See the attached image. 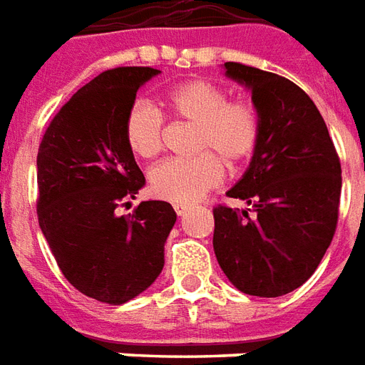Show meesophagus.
Wrapping results in <instances>:
<instances>
[{
  "label": "esophagus",
  "instance_id": "esophagus-1",
  "mask_svg": "<svg viewBox=\"0 0 365 365\" xmlns=\"http://www.w3.org/2000/svg\"><path fill=\"white\" fill-rule=\"evenodd\" d=\"M175 212H177L178 216H185L188 212L187 204H175Z\"/></svg>",
  "mask_w": 365,
  "mask_h": 365
}]
</instances>
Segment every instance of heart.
<instances>
[{"instance_id": "obj_1", "label": "heart", "mask_w": 365, "mask_h": 365, "mask_svg": "<svg viewBox=\"0 0 365 365\" xmlns=\"http://www.w3.org/2000/svg\"><path fill=\"white\" fill-rule=\"evenodd\" d=\"M161 106L177 123L195 125L190 159H169L149 173L155 196L177 204H190L218 187L224 163L242 169L259 145L261 118L247 100H230L228 90L210 80H187L167 90ZM123 137L139 159H153L165 145V121L153 106L137 102L125 115Z\"/></svg>"}]
</instances>
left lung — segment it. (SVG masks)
Masks as SVG:
<instances>
[{
	"label": "left lung",
	"mask_w": 365,
	"mask_h": 365,
	"mask_svg": "<svg viewBox=\"0 0 365 365\" xmlns=\"http://www.w3.org/2000/svg\"><path fill=\"white\" fill-rule=\"evenodd\" d=\"M226 74L252 90L261 137L228 190L252 208H214V253L242 293L281 297L311 277L334 237L340 157L319 108L294 82L242 63H226Z\"/></svg>",
	"instance_id": "1"
}]
</instances>
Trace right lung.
<instances>
[{"mask_svg": "<svg viewBox=\"0 0 365 365\" xmlns=\"http://www.w3.org/2000/svg\"><path fill=\"white\" fill-rule=\"evenodd\" d=\"M151 66L98 74L56 112L37 153V216L66 281L80 293L121 304L159 277L177 214L147 200L133 214L115 208L135 198L145 177L129 151L123 123Z\"/></svg>", "mask_w": 365, "mask_h": 365, "instance_id": "add662e5", "label": "right lung"}]
</instances>
